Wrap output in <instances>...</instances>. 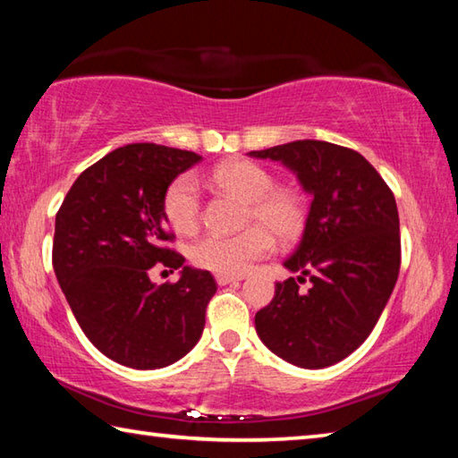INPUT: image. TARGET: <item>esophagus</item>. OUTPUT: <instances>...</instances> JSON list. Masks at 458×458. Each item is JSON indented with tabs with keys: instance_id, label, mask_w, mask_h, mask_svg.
Wrapping results in <instances>:
<instances>
[{
	"instance_id": "esophagus-1",
	"label": "esophagus",
	"mask_w": 458,
	"mask_h": 458,
	"mask_svg": "<svg viewBox=\"0 0 458 458\" xmlns=\"http://www.w3.org/2000/svg\"><path fill=\"white\" fill-rule=\"evenodd\" d=\"M242 281V276H232V275H216V283L218 284H230Z\"/></svg>"
}]
</instances>
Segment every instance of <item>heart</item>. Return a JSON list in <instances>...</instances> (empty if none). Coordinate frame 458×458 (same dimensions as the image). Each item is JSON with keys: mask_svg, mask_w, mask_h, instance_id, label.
<instances>
[{"mask_svg": "<svg viewBox=\"0 0 458 458\" xmlns=\"http://www.w3.org/2000/svg\"><path fill=\"white\" fill-rule=\"evenodd\" d=\"M212 182L248 204L246 222H259L236 234L210 232L191 250L198 267L218 275H242L254 260L273 250L275 236L289 240L303 228L305 208L297 193L273 188L267 169L252 161H228L212 172ZM201 198L196 175L183 174L169 183L164 196V214L172 228L191 234L199 224Z\"/></svg>", "mask_w": 458, "mask_h": 458, "instance_id": "heart-1", "label": "heart"}]
</instances>
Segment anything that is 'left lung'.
Returning a JSON list of instances; mask_svg holds the SVG:
<instances>
[{"instance_id": "obj_1", "label": "left lung", "mask_w": 458, "mask_h": 458, "mask_svg": "<svg viewBox=\"0 0 458 458\" xmlns=\"http://www.w3.org/2000/svg\"><path fill=\"white\" fill-rule=\"evenodd\" d=\"M250 157L281 161L311 196L301 242L254 317L262 344L305 369L333 366L368 339L398 281L400 218L374 165L347 147L303 139ZM312 283L307 292L298 283Z\"/></svg>"}]
</instances>
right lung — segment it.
Returning <instances> with one entry per match:
<instances>
[{"instance_id":"add662e5","label":"right lung","mask_w":458,"mask_h":458,"mask_svg":"<svg viewBox=\"0 0 458 458\" xmlns=\"http://www.w3.org/2000/svg\"><path fill=\"white\" fill-rule=\"evenodd\" d=\"M201 157L155 143H131L79 175L56 214L52 265L84 335L133 369L172 366L193 350L214 297L208 270L183 267L167 248L164 196ZM182 267L181 281L155 285L153 267Z\"/></svg>"}]
</instances>
